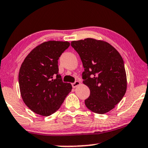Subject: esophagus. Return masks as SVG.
I'll use <instances>...</instances> for the list:
<instances>
[{
  "mask_svg": "<svg viewBox=\"0 0 148 148\" xmlns=\"http://www.w3.org/2000/svg\"><path fill=\"white\" fill-rule=\"evenodd\" d=\"M80 84V82L79 81V80H76V81H75V82H74V83H73L72 84V87L75 88V87H77V86L79 85Z\"/></svg>",
  "mask_w": 148,
  "mask_h": 148,
  "instance_id": "obj_1",
  "label": "esophagus"
}]
</instances>
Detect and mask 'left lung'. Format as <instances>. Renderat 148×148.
<instances>
[{
  "label": "left lung",
  "mask_w": 148,
  "mask_h": 148,
  "mask_svg": "<svg viewBox=\"0 0 148 148\" xmlns=\"http://www.w3.org/2000/svg\"><path fill=\"white\" fill-rule=\"evenodd\" d=\"M71 46L80 56L85 69L83 83L90 89L86 106L98 114L110 111L126 91V74L120 54L108 42L93 38L72 41Z\"/></svg>",
  "instance_id": "1"
}]
</instances>
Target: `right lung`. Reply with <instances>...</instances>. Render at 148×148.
I'll use <instances>...</instances> for the list:
<instances>
[{"label": "right lung", "mask_w": 148, "mask_h": 148, "mask_svg": "<svg viewBox=\"0 0 148 148\" xmlns=\"http://www.w3.org/2000/svg\"><path fill=\"white\" fill-rule=\"evenodd\" d=\"M70 45L68 42H45L31 50L22 63L18 76L20 94L34 113L52 115L72 91V85L63 82L58 67L59 57Z\"/></svg>", "instance_id": "add662e5"}]
</instances>
